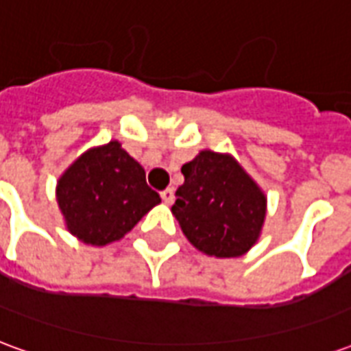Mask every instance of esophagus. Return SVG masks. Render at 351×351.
Returning <instances> with one entry per match:
<instances>
[{
  "label": "esophagus",
  "instance_id": "34e87169",
  "mask_svg": "<svg viewBox=\"0 0 351 351\" xmlns=\"http://www.w3.org/2000/svg\"><path fill=\"white\" fill-rule=\"evenodd\" d=\"M161 199H163L165 205H173V201H175V191H173V188H167V190L161 191Z\"/></svg>",
  "mask_w": 351,
  "mask_h": 351
}]
</instances>
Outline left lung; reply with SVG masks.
I'll use <instances>...</instances> for the list:
<instances>
[{
	"label": "left lung",
	"mask_w": 351,
	"mask_h": 351,
	"mask_svg": "<svg viewBox=\"0 0 351 351\" xmlns=\"http://www.w3.org/2000/svg\"><path fill=\"white\" fill-rule=\"evenodd\" d=\"M173 214L197 250L237 258L258 241L267 199L231 156L210 150L182 165Z\"/></svg>",
	"instance_id": "8db88e82"
}]
</instances>
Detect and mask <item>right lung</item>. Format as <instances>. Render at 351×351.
I'll use <instances>...</instances> for the list:
<instances>
[{
    "mask_svg": "<svg viewBox=\"0 0 351 351\" xmlns=\"http://www.w3.org/2000/svg\"><path fill=\"white\" fill-rule=\"evenodd\" d=\"M56 197L67 229L93 246L122 239L161 201L118 141L82 154L60 178Z\"/></svg>",
    "mask_w": 351,
    "mask_h": 351,
    "instance_id": "obj_1",
    "label": "right lung"
}]
</instances>
